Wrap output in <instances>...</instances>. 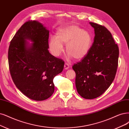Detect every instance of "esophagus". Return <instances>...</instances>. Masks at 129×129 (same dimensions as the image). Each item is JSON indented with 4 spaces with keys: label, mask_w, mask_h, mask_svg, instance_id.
<instances>
[{
    "label": "esophagus",
    "mask_w": 129,
    "mask_h": 129,
    "mask_svg": "<svg viewBox=\"0 0 129 129\" xmlns=\"http://www.w3.org/2000/svg\"><path fill=\"white\" fill-rule=\"evenodd\" d=\"M70 68V64L69 63H65L64 65V69L65 70H68Z\"/></svg>",
    "instance_id": "esophagus-1"
}]
</instances>
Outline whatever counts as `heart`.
<instances>
[{
  "label": "heart",
  "instance_id": "obj_1",
  "mask_svg": "<svg viewBox=\"0 0 129 129\" xmlns=\"http://www.w3.org/2000/svg\"><path fill=\"white\" fill-rule=\"evenodd\" d=\"M92 43L90 33L77 25H70L58 28L56 37L50 38L48 46L51 53L58 57L64 51L63 45H66L69 57L79 60L88 54Z\"/></svg>",
  "mask_w": 129,
  "mask_h": 129
}]
</instances>
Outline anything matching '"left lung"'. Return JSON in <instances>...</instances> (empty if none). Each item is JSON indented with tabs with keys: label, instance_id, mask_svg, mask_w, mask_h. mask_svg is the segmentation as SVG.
<instances>
[{
	"label": "left lung",
	"instance_id": "obj_1",
	"mask_svg": "<svg viewBox=\"0 0 129 129\" xmlns=\"http://www.w3.org/2000/svg\"><path fill=\"white\" fill-rule=\"evenodd\" d=\"M94 30V41L88 54L72 69L76 74L75 85L82 97L92 99L109 87L115 77L119 49L108 29L89 23Z\"/></svg>",
	"mask_w": 129,
	"mask_h": 129
}]
</instances>
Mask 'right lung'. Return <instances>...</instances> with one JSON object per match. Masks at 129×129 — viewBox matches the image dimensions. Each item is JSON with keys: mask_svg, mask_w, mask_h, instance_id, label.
<instances>
[{"mask_svg": "<svg viewBox=\"0 0 129 129\" xmlns=\"http://www.w3.org/2000/svg\"><path fill=\"white\" fill-rule=\"evenodd\" d=\"M49 33L40 23L27 21L15 33L8 49L9 68L14 84L26 96L37 101L53 94V79L64 65L63 60L48 50ZM26 40L34 42L30 46Z\"/></svg>", "mask_w": 129, "mask_h": 129, "instance_id": "obj_1", "label": "right lung"}]
</instances>
